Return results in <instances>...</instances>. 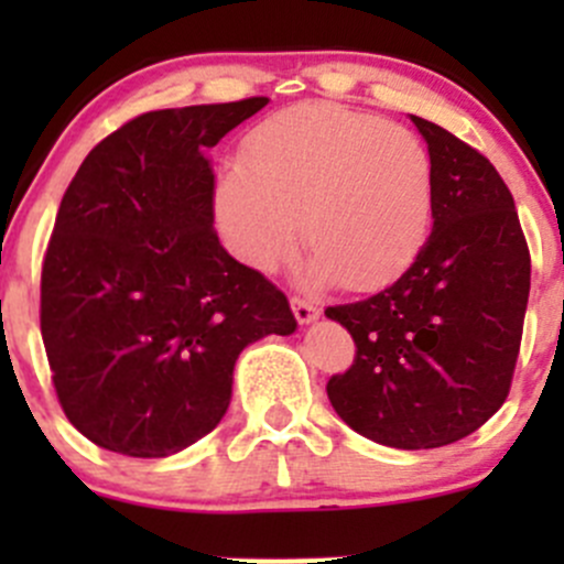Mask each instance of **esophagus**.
Instances as JSON below:
<instances>
[{
	"label": "esophagus",
	"instance_id": "34e87169",
	"mask_svg": "<svg viewBox=\"0 0 564 564\" xmlns=\"http://www.w3.org/2000/svg\"><path fill=\"white\" fill-rule=\"evenodd\" d=\"M292 311H294V316H297L300 324H311L318 318V305L311 303V300H305V297H292Z\"/></svg>",
	"mask_w": 564,
	"mask_h": 564
}]
</instances>
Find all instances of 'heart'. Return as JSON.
Masks as SVG:
<instances>
[{
  "instance_id": "b5f03b06",
  "label": "heart",
  "mask_w": 564,
  "mask_h": 564,
  "mask_svg": "<svg viewBox=\"0 0 564 564\" xmlns=\"http://www.w3.org/2000/svg\"><path fill=\"white\" fill-rule=\"evenodd\" d=\"M434 209V166L412 130L327 100L281 108L248 130L215 213L235 253L275 270L300 224L314 281L368 292L417 259ZM301 220L297 221L296 218Z\"/></svg>"
}]
</instances>
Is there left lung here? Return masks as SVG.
Here are the masks:
<instances>
[{
  "label": "left lung",
  "mask_w": 564,
  "mask_h": 564,
  "mask_svg": "<svg viewBox=\"0 0 564 564\" xmlns=\"http://www.w3.org/2000/svg\"><path fill=\"white\" fill-rule=\"evenodd\" d=\"M434 166V231L379 294L329 305L357 351L327 395L357 434L401 451L480 429L513 382L529 300V248L508 185L451 130L412 117Z\"/></svg>",
  "instance_id": "8db88e82"
}]
</instances>
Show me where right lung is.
Instances as JSON below:
<instances>
[{
	"mask_svg": "<svg viewBox=\"0 0 564 564\" xmlns=\"http://www.w3.org/2000/svg\"><path fill=\"white\" fill-rule=\"evenodd\" d=\"M267 98L147 111L106 135L62 196L40 275V333L73 425L163 458L207 436L240 351L294 333L289 300L220 246L204 158Z\"/></svg>",
	"mask_w": 564,
	"mask_h": 564,
	"instance_id": "obj_1",
	"label": "right lung"
}]
</instances>
